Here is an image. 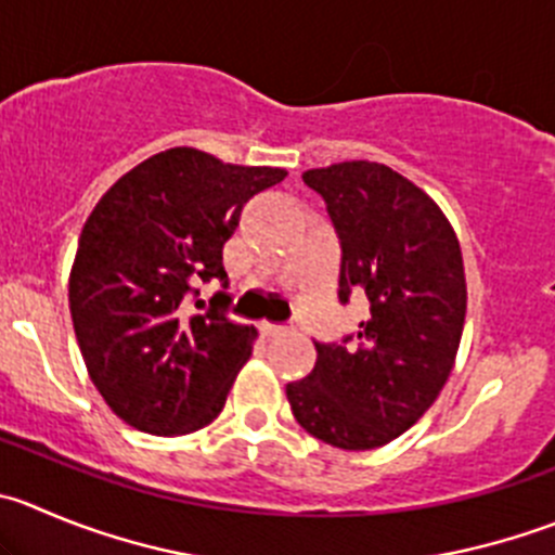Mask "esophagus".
<instances>
[{"label": "esophagus", "mask_w": 555, "mask_h": 555, "mask_svg": "<svg viewBox=\"0 0 555 555\" xmlns=\"http://www.w3.org/2000/svg\"><path fill=\"white\" fill-rule=\"evenodd\" d=\"M258 330H261V335H263V337H281V335H286V332H288V326H281V324H269V321H263V324L258 326Z\"/></svg>", "instance_id": "1"}]
</instances>
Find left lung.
I'll list each match as a JSON object with an SVG mask.
<instances>
[{"mask_svg":"<svg viewBox=\"0 0 555 555\" xmlns=\"http://www.w3.org/2000/svg\"><path fill=\"white\" fill-rule=\"evenodd\" d=\"M340 236V302L371 299L357 346L315 343V367L286 387L299 425L337 450H376L433 405L466 324L455 229L422 188L384 163L346 160L302 173Z\"/></svg>","mask_w":555,"mask_h":555,"instance_id":"8db88e82","label":"left lung"}]
</instances>
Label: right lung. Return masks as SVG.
Masks as SVG:
<instances>
[{
  "label": "right lung",
  "mask_w": 555,
  "mask_h": 555,
  "mask_svg": "<svg viewBox=\"0 0 555 555\" xmlns=\"http://www.w3.org/2000/svg\"><path fill=\"white\" fill-rule=\"evenodd\" d=\"M286 177L173 146L116 179L87 218L67 288L73 330L89 378L130 427L184 436L223 411L258 332L220 310L190 313L188 294L195 281L229 283L223 245L242 207Z\"/></svg>",
  "instance_id": "add662e5"
}]
</instances>
